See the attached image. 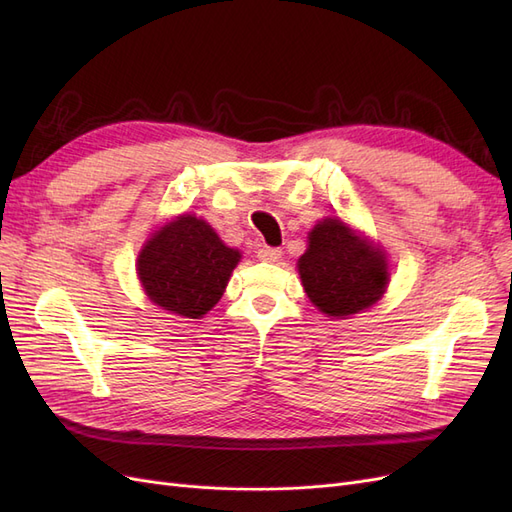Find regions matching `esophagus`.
Instances as JSON below:
<instances>
[{
	"label": "esophagus",
	"mask_w": 512,
	"mask_h": 512,
	"mask_svg": "<svg viewBox=\"0 0 512 512\" xmlns=\"http://www.w3.org/2000/svg\"><path fill=\"white\" fill-rule=\"evenodd\" d=\"M258 258L265 260V262H277L282 258V250H280V247H260Z\"/></svg>",
	"instance_id": "esophagus-1"
}]
</instances>
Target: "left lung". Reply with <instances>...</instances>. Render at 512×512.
<instances>
[{"instance_id":"1","label":"left lung","mask_w":512,"mask_h":512,"mask_svg":"<svg viewBox=\"0 0 512 512\" xmlns=\"http://www.w3.org/2000/svg\"><path fill=\"white\" fill-rule=\"evenodd\" d=\"M299 258L303 288L322 314L348 318L374 305L389 284L384 252L339 218L318 222Z\"/></svg>"}]
</instances>
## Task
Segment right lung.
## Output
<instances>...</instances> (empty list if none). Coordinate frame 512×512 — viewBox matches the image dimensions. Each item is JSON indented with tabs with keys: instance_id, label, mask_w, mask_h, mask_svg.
<instances>
[{
	"instance_id": "right-lung-1",
	"label": "right lung",
	"mask_w": 512,
	"mask_h": 512,
	"mask_svg": "<svg viewBox=\"0 0 512 512\" xmlns=\"http://www.w3.org/2000/svg\"><path fill=\"white\" fill-rule=\"evenodd\" d=\"M239 250L224 245L205 220L183 213L151 235L136 271L151 303L183 318H203L222 299Z\"/></svg>"
}]
</instances>
